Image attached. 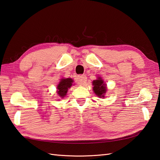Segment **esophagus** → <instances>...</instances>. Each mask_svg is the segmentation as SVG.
<instances>
[{
  "label": "esophagus",
  "instance_id": "esophagus-1",
  "mask_svg": "<svg viewBox=\"0 0 160 160\" xmlns=\"http://www.w3.org/2000/svg\"><path fill=\"white\" fill-rule=\"evenodd\" d=\"M87 81V77L85 75H79L78 76V77L77 78V83L78 85H83Z\"/></svg>",
  "mask_w": 160,
  "mask_h": 160
}]
</instances>
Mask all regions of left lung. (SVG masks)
Here are the masks:
<instances>
[{"instance_id":"obj_1","label":"left lung","mask_w":160,"mask_h":160,"mask_svg":"<svg viewBox=\"0 0 160 160\" xmlns=\"http://www.w3.org/2000/svg\"><path fill=\"white\" fill-rule=\"evenodd\" d=\"M93 90L96 94L100 98H104V95L107 92V85L104 83V81L101 77H98L96 80H93L92 82Z\"/></svg>"}]
</instances>
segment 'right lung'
<instances>
[{
  "instance_id": "obj_1",
  "label": "right lung",
  "mask_w": 160,
  "mask_h": 160,
  "mask_svg": "<svg viewBox=\"0 0 160 160\" xmlns=\"http://www.w3.org/2000/svg\"><path fill=\"white\" fill-rule=\"evenodd\" d=\"M73 80L71 78L62 79L57 86V93L60 98H64L67 95L68 89L72 86Z\"/></svg>"
}]
</instances>
